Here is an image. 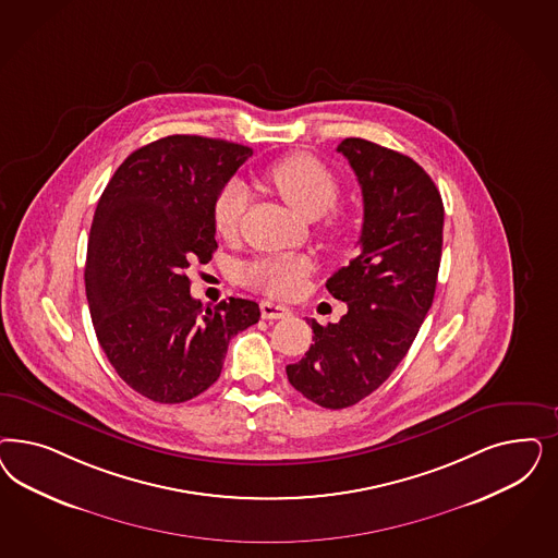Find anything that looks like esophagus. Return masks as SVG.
<instances>
[{
    "label": "esophagus",
    "mask_w": 558,
    "mask_h": 558,
    "mask_svg": "<svg viewBox=\"0 0 558 558\" xmlns=\"http://www.w3.org/2000/svg\"><path fill=\"white\" fill-rule=\"evenodd\" d=\"M260 314H263V318H267V320H281V318H289V316H291V310L281 306V304H275V302H270V300H263V302H260Z\"/></svg>",
    "instance_id": "esophagus-1"
}]
</instances>
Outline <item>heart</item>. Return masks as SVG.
Returning a JSON list of instances; mask_svg holds the SVG:
<instances>
[{
    "instance_id": "heart-1",
    "label": "heart",
    "mask_w": 558,
    "mask_h": 558,
    "mask_svg": "<svg viewBox=\"0 0 558 558\" xmlns=\"http://www.w3.org/2000/svg\"><path fill=\"white\" fill-rule=\"evenodd\" d=\"M270 182L300 216L320 217L339 198V180L318 158L293 154L269 170ZM248 207V189L242 180H230L214 198L211 216L217 234L234 235ZM314 260L307 254L288 252L260 256L240 269L244 286L265 291L272 298H291L306 288Z\"/></svg>"
}]
</instances>
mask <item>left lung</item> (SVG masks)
I'll return each mask as SVG.
<instances>
[{
    "mask_svg": "<svg viewBox=\"0 0 558 558\" xmlns=\"http://www.w3.org/2000/svg\"><path fill=\"white\" fill-rule=\"evenodd\" d=\"M363 195L360 254L326 289L347 304L337 324L310 320L306 355L289 384L324 409H347L390 378L433 304L444 244V203L432 177L395 149L342 140Z\"/></svg>",
    "mask_w": 558,
    "mask_h": 558,
    "instance_id": "8db88e82",
    "label": "left lung"
}]
</instances>
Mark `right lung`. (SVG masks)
I'll list each match as a JSON object with an SVG mask.
<instances>
[{"instance_id":"obj_1","label":"right lung","mask_w":558,"mask_h":558,"mask_svg":"<svg viewBox=\"0 0 558 558\" xmlns=\"http://www.w3.org/2000/svg\"><path fill=\"white\" fill-rule=\"evenodd\" d=\"M251 147L170 135L135 149L98 201L86 258L92 324L135 392L180 404L217 381L230 339L258 323L256 302L203 307L186 269L217 248L214 198Z\"/></svg>"}]
</instances>
